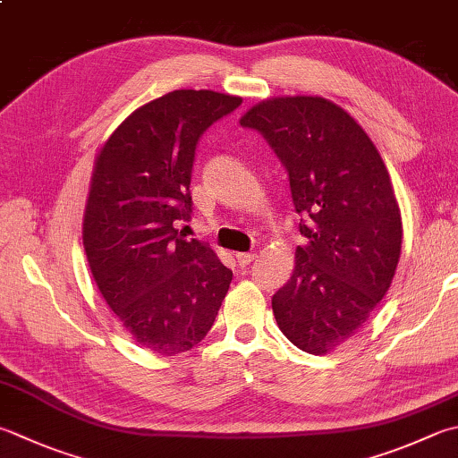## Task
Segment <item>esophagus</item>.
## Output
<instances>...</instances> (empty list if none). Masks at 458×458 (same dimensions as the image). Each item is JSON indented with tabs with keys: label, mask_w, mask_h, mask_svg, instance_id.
Instances as JSON below:
<instances>
[{
	"label": "esophagus",
	"mask_w": 458,
	"mask_h": 458,
	"mask_svg": "<svg viewBox=\"0 0 458 458\" xmlns=\"http://www.w3.org/2000/svg\"><path fill=\"white\" fill-rule=\"evenodd\" d=\"M255 253H235V261L239 263V267H247L249 263L255 261Z\"/></svg>",
	"instance_id": "34e87169"
}]
</instances>
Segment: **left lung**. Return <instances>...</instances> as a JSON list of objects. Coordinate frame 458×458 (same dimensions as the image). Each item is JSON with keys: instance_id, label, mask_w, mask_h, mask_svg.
Wrapping results in <instances>:
<instances>
[{"instance_id": "left-lung-1", "label": "left lung", "mask_w": 458, "mask_h": 458, "mask_svg": "<svg viewBox=\"0 0 458 458\" xmlns=\"http://www.w3.org/2000/svg\"><path fill=\"white\" fill-rule=\"evenodd\" d=\"M241 125L269 143L303 215L307 243L273 295L275 318L295 347L325 355L363 329L393 283L403 223L389 171L365 129L329 99H267Z\"/></svg>"}]
</instances>
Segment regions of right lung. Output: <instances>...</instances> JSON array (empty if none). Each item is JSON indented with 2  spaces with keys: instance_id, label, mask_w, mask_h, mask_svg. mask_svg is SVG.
<instances>
[{
  "instance_id": "add662e5",
  "label": "right lung",
  "mask_w": 458,
  "mask_h": 458,
  "mask_svg": "<svg viewBox=\"0 0 458 458\" xmlns=\"http://www.w3.org/2000/svg\"><path fill=\"white\" fill-rule=\"evenodd\" d=\"M209 89H177L135 109L95 159L83 247L106 303L145 349H193L217 317L233 271L199 239L179 235L191 217L199 137L241 106Z\"/></svg>"
}]
</instances>
